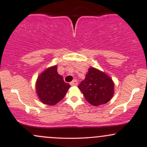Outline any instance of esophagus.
<instances>
[{"label": "esophagus", "mask_w": 147, "mask_h": 147, "mask_svg": "<svg viewBox=\"0 0 147 147\" xmlns=\"http://www.w3.org/2000/svg\"><path fill=\"white\" fill-rule=\"evenodd\" d=\"M70 84L72 86H77V84H78V82H77V81L76 80V79H75V80L72 81V82H70Z\"/></svg>", "instance_id": "obj_1"}]
</instances>
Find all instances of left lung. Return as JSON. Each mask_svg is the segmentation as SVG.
Wrapping results in <instances>:
<instances>
[{
	"label": "left lung",
	"instance_id": "8db88e82",
	"mask_svg": "<svg viewBox=\"0 0 147 147\" xmlns=\"http://www.w3.org/2000/svg\"><path fill=\"white\" fill-rule=\"evenodd\" d=\"M85 99L97 106L111 100L114 94V83L106 74L95 68H89L86 78L78 86Z\"/></svg>",
	"mask_w": 147,
	"mask_h": 147
}]
</instances>
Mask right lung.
Wrapping results in <instances>:
<instances>
[{
  "instance_id": "obj_1",
  "label": "right lung",
  "mask_w": 147,
  "mask_h": 147,
  "mask_svg": "<svg viewBox=\"0 0 147 147\" xmlns=\"http://www.w3.org/2000/svg\"><path fill=\"white\" fill-rule=\"evenodd\" d=\"M63 77L57 72V65L48 68L38 77L36 90L38 98L43 104L54 106L60 102L70 88Z\"/></svg>"
}]
</instances>
